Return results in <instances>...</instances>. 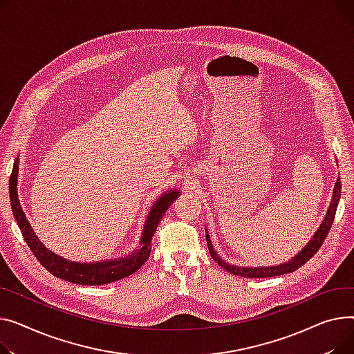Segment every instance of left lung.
Wrapping results in <instances>:
<instances>
[{
	"instance_id": "8db88e82",
	"label": "left lung",
	"mask_w": 354,
	"mask_h": 354,
	"mask_svg": "<svg viewBox=\"0 0 354 354\" xmlns=\"http://www.w3.org/2000/svg\"><path fill=\"white\" fill-rule=\"evenodd\" d=\"M340 193H342V181L340 178L336 180L335 183V189H333V196H331V201L328 204L327 213L322 221V224L319 225L317 232L313 234L308 240V243L301 248V250L295 256L290 259L286 263H280L277 266H261V267H248V266H236L228 263L225 260H223L213 248L209 232L205 228V239H207V245H209V252L213 257V260L221 266L224 270H227L228 273L236 274V276H241V277H250V279H264V277H274V276H281V274H287V273H293L299 267H301L304 263H307L311 257H313L317 252L320 245L323 244L324 239L328 234V230L331 228V224H333L335 216H336V210H337V204L340 200Z\"/></svg>"
}]
</instances>
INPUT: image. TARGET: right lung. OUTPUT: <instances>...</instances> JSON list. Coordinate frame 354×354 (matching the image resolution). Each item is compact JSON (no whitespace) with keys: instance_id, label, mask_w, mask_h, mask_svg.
<instances>
[{"instance_id":"1","label":"right lung","mask_w":354,"mask_h":354,"mask_svg":"<svg viewBox=\"0 0 354 354\" xmlns=\"http://www.w3.org/2000/svg\"><path fill=\"white\" fill-rule=\"evenodd\" d=\"M18 164L19 157L15 158L12 173L10 177V200H11V210L14 218L19 227L21 233L26 243L28 244L30 250L34 253L35 259L46 267V270L66 281H71L75 284H84V286H100L113 283L121 279H126L136 273L137 270L145 263L151 253V239L156 233V228L162 218L164 213L167 212L169 207L176 201V198L181 194L178 189H170L161 193L158 198L151 205L150 213L145 218L140 244L133 250V253L118 257L102 261H90V263H80L71 261L61 256H57L51 250L39 241L37 234L34 233L30 221L27 220L23 207L19 204L18 193H17V181H18Z\"/></svg>"}]
</instances>
